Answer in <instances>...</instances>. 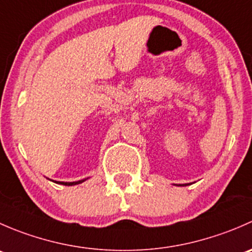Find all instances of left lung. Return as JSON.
<instances>
[{"label": "left lung", "instance_id": "1", "mask_svg": "<svg viewBox=\"0 0 252 252\" xmlns=\"http://www.w3.org/2000/svg\"><path fill=\"white\" fill-rule=\"evenodd\" d=\"M180 185V184H179ZM183 185H188V184H183Z\"/></svg>", "mask_w": 252, "mask_h": 252}]
</instances>
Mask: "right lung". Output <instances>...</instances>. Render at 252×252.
Masks as SVG:
<instances>
[{
    "label": "right lung",
    "instance_id": "obj_1",
    "mask_svg": "<svg viewBox=\"0 0 252 252\" xmlns=\"http://www.w3.org/2000/svg\"><path fill=\"white\" fill-rule=\"evenodd\" d=\"M88 179V178H85V179L83 180H78V182H55L57 183V184H62V185H67V187H72V185H77V184H81L83 182H85V180Z\"/></svg>",
    "mask_w": 252,
    "mask_h": 252
}]
</instances>
